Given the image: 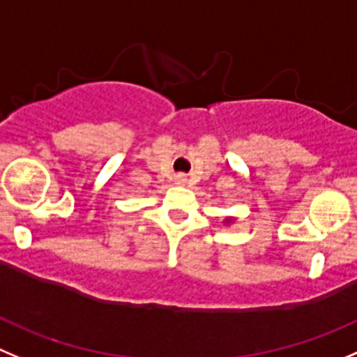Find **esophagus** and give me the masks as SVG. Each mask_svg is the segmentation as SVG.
<instances>
[{"instance_id": "34e87169", "label": "esophagus", "mask_w": 357, "mask_h": 357, "mask_svg": "<svg viewBox=\"0 0 357 357\" xmlns=\"http://www.w3.org/2000/svg\"><path fill=\"white\" fill-rule=\"evenodd\" d=\"M185 182H188V176H185L184 173H178V175L175 176V184H178V185H184Z\"/></svg>"}]
</instances>
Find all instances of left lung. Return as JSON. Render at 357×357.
<instances>
[{"label": "left lung", "mask_w": 357, "mask_h": 357, "mask_svg": "<svg viewBox=\"0 0 357 357\" xmlns=\"http://www.w3.org/2000/svg\"><path fill=\"white\" fill-rule=\"evenodd\" d=\"M227 222H229V220H227Z\"/></svg>", "instance_id": "1"}]
</instances>
